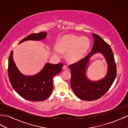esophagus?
<instances>
[{
    "label": "esophagus",
    "mask_w": 128,
    "mask_h": 128,
    "mask_svg": "<svg viewBox=\"0 0 128 128\" xmlns=\"http://www.w3.org/2000/svg\"><path fill=\"white\" fill-rule=\"evenodd\" d=\"M63 70H68V68L66 66V65H64L63 67Z\"/></svg>",
    "instance_id": "1"
}]
</instances>
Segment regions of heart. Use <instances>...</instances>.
<instances>
[{"label":"heart","instance_id":"b5f03b06","mask_svg":"<svg viewBox=\"0 0 128 128\" xmlns=\"http://www.w3.org/2000/svg\"><path fill=\"white\" fill-rule=\"evenodd\" d=\"M90 41L86 36H79L74 34L62 36L57 42V48L54 53L67 52V60L71 63H76L82 61L88 52Z\"/></svg>","mask_w":128,"mask_h":128}]
</instances>
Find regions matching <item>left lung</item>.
<instances>
[{
  "instance_id": "obj_1",
  "label": "left lung",
  "mask_w": 128,
  "mask_h": 128,
  "mask_svg": "<svg viewBox=\"0 0 128 128\" xmlns=\"http://www.w3.org/2000/svg\"><path fill=\"white\" fill-rule=\"evenodd\" d=\"M94 44L91 51L85 58L78 63L70 65L71 78L70 85L78 98L85 101H92L99 98L110 88L116 78V66L110 46L100 36L92 34ZM103 54L108 64L106 74L98 80H90L86 72L90 59L94 54Z\"/></svg>"
}]
</instances>
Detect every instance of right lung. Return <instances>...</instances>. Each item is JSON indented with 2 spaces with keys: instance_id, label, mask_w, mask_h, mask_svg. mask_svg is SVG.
<instances>
[{
  "instance_id": "right-lung-1",
  "label": "right lung",
  "mask_w": 128,
  "mask_h": 128,
  "mask_svg": "<svg viewBox=\"0 0 128 128\" xmlns=\"http://www.w3.org/2000/svg\"><path fill=\"white\" fill-rule=\"evenodd\" d=\"M47 32L32 34L22 39L19 44L27 41H41L46 38ZM11 51L8 58V74L13 89L25 99L32 101H41L46 99L52 94L53 89L52 79L60 73L63 64L46 63L38 74L26 76L18 69L13 59Z\"/></svg>"
}]
</instances>
